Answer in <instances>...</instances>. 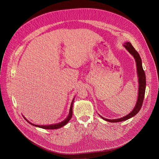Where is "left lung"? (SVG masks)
Returning <instances> with one entry per match:
<instances>
[{
	"label": "left lung",
	"instance_id": "1",
	"mask_svg": "<svg viewBox=\"0 0 159 159\" xmlns=\"http://www.w3.org/2000/svg\"><path fill=\"white\" fill-rule=\"evenodd\" d=\"M123 46L126 48V49L134 56V57L135 59L136 63V68H137V73H138V83H139V88H138V100L136 102V105L134 108V109L125 116H124L123 117L116 119H105L103 117H102L100 115H99L103 119H104L106 121L110 122H118L121 121L126 120L134 116H135L138 113L143 103L144 98V94H145V90H146V75L144 71L143 68L142 66V61L141 59L139 56V54L135 50V49L134 48V46L132 45V44L130 42H126L125 43Z\"/></svg>",
	"mask_w": 159,
	"mask_h": 159
}]
</instances>
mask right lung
Listing matches in <instances>:
<instances>
[{
    "instance_id": "right-lung-1",
    "label": "right lung",
    "mask_w": 159,
    "mask_h": 159,
    "mask_svg": "<svg viewBox=\"0 0 159 159\" xmlns=\"http://www.w3.org/2000/svg\"><path fill=\"white\" fill-rule=\"evenodd\" d=\"M73 102H74V98L73 100H72V102H71V106H70V111H69V114H68V116H67V117L64 120H63L62 122H60V123H58V124H52V125H36V124H34L32 123H31L30 122H29L26 118H25L24 117V118L25 119V120H27V122H29V124H30L31 125H34V126H35V127H40V128H42V129H50V130H52V129H59L61 127H62L63 126H64L65 125H66L68 122V121L71 119V117H72V114H73Z\"/></svg>"
}]
</instances>
